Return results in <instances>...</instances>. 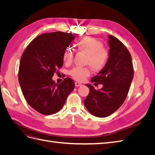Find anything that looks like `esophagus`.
I'll use <instances>...</instances> for the list:
<instances>
[{"instance_id": "1", "label": "esophagus", "mask_w": 155, "mask_h": 155, "mask_svg": "<svg viewBox=\"0 0 155 155\" xmlns=\"http://www.w3.org/2000/svg\"><path fill=\"white\" fill-rule=\"evenodd\" d=\"M75 85H76V87H80V86L82 85V84L80 83L79 82L77 81V82L75 83Z\"/></svg>"}]
</instances>
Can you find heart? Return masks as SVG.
Returning <instances> with one entry per match:
<instances>
[{"label":"heart","instance_id":"obj_1","mask_svg":"<svg viewBox=\"0 0 155 155\" xmlns=\"http://www.w3.org/2000/svg\"><path fill=\"white\" fill-rule=\"evenodd\" d=\"M76 47L79 51L87 54L86 64L93 70L100 71L106 66L109 53L107 49L103 47V44L100 41L93 37H85L78 41ZM73 58L74 51L71 48L64 51L63 59L65 63H71ZM90 74V70L87 67H75L70 71V76L80 81L85 80Z\"/></svg>","mask_w":155,"mask_h":155}]
</instances>
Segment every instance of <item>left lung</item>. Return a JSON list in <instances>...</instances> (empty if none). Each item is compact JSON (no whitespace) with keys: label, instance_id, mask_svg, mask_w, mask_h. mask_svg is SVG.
<instances>
[{"label":"left lung","instance_id":"obj_1","mask_svg":"<svg viewBox=\"0 0 155 155\" xmlns=\"http://www.w3.org/2000/svg\"><path fill=\"white\" fill-rule=\"evenodd\" d=\"M109 58L106 66L91 79L92 83L102 84L96 90L87 84L89 94L84 104L90 113L99 118L110 115L124 104L134 76L132 58L126 46L116 37L109 35Z\"/></svg>","mask_w":155,"mask_h":155}]
</instances>
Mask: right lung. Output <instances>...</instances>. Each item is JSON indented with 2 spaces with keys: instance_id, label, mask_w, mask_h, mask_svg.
<instances>
[{
  "instance_id": "1",
  "label": "right lung",
  "mask_w": 155,
  "mask_h": 155,
  "mask_svg": "<svg viewBox=\"0 0 155 155\" xmlns=\"http://www.w3.org/2000/svg\"><path fill=\"white\" fill-rule=\"evenodd\" d=\"M74 39L72 34L46 33L33 40L22 55L18 77L23 96L42 114L58 112L74 90L71 78H64L58 84L52 77L63 67V54Z\"/></svg>"
}]
</instances>
